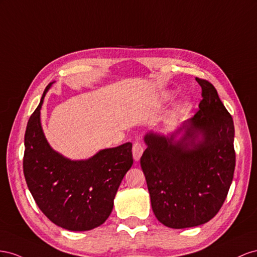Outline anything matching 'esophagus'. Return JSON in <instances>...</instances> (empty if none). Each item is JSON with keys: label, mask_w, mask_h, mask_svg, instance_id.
<instances>
[{"label": "esophagus", "mask_w": 257, "mask_h": 257, "mask_svg": "<svg viewBox=\"0 0 257 257\" xmlns=\"http://www.w3.org/2000/svg\"><path fill=\"white\" fill-rule=\"evenodd\" d=\"M143 151H144V149H143V146H142V144H141L140 142L134 143V146H133V154H134V158H135L136 161L140 160V158H141V156H142V154H143Z\"/></svg>", "instance_id": "esophagus-1"}]
</instances>
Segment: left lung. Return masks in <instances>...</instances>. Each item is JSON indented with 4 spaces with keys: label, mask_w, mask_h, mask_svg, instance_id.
I'll use <instances>...</instances> for the list:
<instances>
[{
    "label": "left lung",
    "mask_w": 257,
    "mask_h": 257,
    "mask_svg": "<svg viewBox=\"0 0 257 257\" xmlns=\"http://www.w3.org/2000/svg\"><path fill=\"white\" fill-rule=\"evenodd\" d=\"M196 80L202 89L198 112L169 135L146 134L141 157L154 214L175 229L202 225L216 215L236 166L232 117L214 86Z\"/></svg>",
    "instance_id": "obj_1"
}]
</instances>
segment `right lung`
<instances>
[{"label":"right lung","instance_id":"add662e5","mask_svg":"<svg viewBox=\"0 0 257 257\" xmlns=\"http://www.w3.org/2000/svg\"><path fill=\"white\" fill-rule=\"evenodd\" d=\"M47 85L28 121L24 173L41 211L54 224L72 231H86L103 224L124 174L134 164L133 144L101 150L84 160H71L47 142L41 123Z\"/></svg>","mask_w":257,"mask_h":257}]
</instances>
